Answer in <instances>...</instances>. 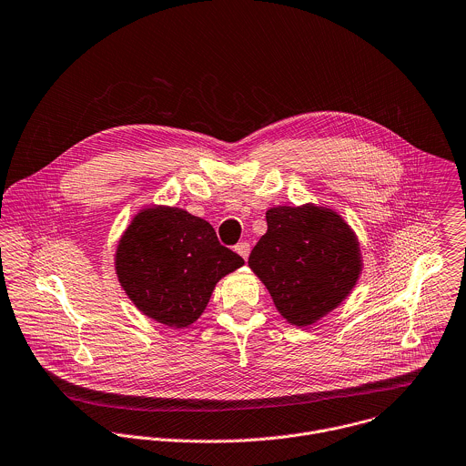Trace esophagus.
<instances>
[{
    "label": "esophagus",
    "instance_id": "esophagus-1",
    "mask_svg": "<svg viewBox=\"0 0 466 466\" xmlns=\"http://www.w3.org/2000/svg\"><path fill=\"white\" fill-rule=\"evenodd\" d=\"M235 251H237L244 260H248L249 251H251V246H249V242H238V244L235 246Z\"/></svg>",
    "mask_w": 466,
    "mask_h": 466
}]
</instances>
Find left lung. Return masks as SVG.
Here are the masks:
<instances>
[{
	"label": "left lung",
	"mask_w": 466,
	"mask_h": 466,
	"mask_svg": "<svg viewBox=\"0 0 466 466\" xmlns=\"http://www.w3.org/2000/svg\"><path fill=\"white\" fill-rule=\"evenodd\" d=\"M266 220L248 264L291 325H312L356 286L360 242L336 211L314 204L271 208Z\"/></svg>",
	"instance_id": "obj_1"
}]
</instances>
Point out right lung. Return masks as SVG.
<instances>
[{"label":"right lung","instance_id":"1","mask_svg":"<svg viewBox=\"0 0 466 466\" xmlns=\"http://www.w3.org/2000/svg\"><path fill=\"white\" fill-rule=\"evenodd\" d=\"M244 266L215 229L186 209H141L116 251V273L136 308L162 325L184 329L204 312L217 282Z\"/></svg>","mask_w":466,"mask_h":466}]
</instances>
